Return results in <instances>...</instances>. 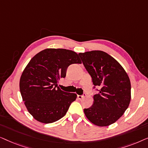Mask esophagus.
I'll return each mask as SVG.
<instances>
[{
  "label": "esophagus",
  "instance_id": "esophagus-1",
  "mask_svg": "<svg viewBox=\"0 0 148 148\" xmlns=\"http://www.w3.org/2000/svg\"><path fill=\"white\" fill-rule=\"evenodd\" d=\"M84 96H85V94H84V95H81V96H80V95H78V96H77V98L79 99V100H82V99L83 98H84Z\"/></svg>",
  "mask_w": 148,
  "mask_h": 148
}]
</instances>
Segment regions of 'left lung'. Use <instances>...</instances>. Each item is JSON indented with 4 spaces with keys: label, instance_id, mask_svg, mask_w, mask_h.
Masks as SVG:
<instances>
[{
    "label": "left lung",
    "instance_id": "8db88e82",
    "mask_svg": "<svg viewBox=\"0 0 148 148\" xmlns=\"http://www.w3.org/2000/svg\"><path fill=\"white\" fill-rule=\"evenodd\" d=\"M95 86L94 104L84 109L89 121L99 127L113 124L124 114L131 101V82L120 63L106 52L92 50L79 53Z\"/></svg>",
    "mask_w": 148,
    "mask_h": 148
}]
</instances>
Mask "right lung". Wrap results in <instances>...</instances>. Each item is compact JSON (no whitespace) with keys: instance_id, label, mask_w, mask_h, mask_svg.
<instances>
[{"instance_id":"right-lung-1","label":"right lung","mask_w":148,"mask_h":148,"mask_svg":"<svg viewBox=\"0 0 148 148\" xmlns=\"http://www.w3.org/2000/svg\"><path fill=\"white\" fill-rule=\"evenodd\" d=\"M81 64L75 52L62 48H47L36 54L22 73L19 89L24 104L32 116L42 123H52L66 114L76 100L75 93L58 87L71 64Z\"/></svg>"}]
</instances>
